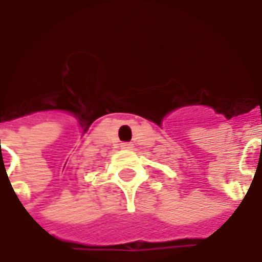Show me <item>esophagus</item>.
Instances as JSON below:
<instances>
[{
    "label": "esophagus",
    "mask_w": 262,
    "mask_h": 262,
    "mask_svg": "<svg viewBox=\"0 0 262 262\" xmlns=\"http://www.w3.org/2000/svg\"><path fill=\"white\" fill-rule=\"evenodd\" d=\"M120 147L123 148V150H130V148H133V144L132 143H122Z\"/></svg>",
    "instance_id": "1"
}]
</instances>
